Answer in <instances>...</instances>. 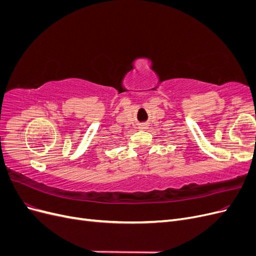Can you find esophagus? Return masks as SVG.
<instances>
[{
	"mask_svg": "<svg viewBox=\"0 0 256 256\" xmlns=\"http://www.w3.org/2000/svg\"><path fill=\"white\" fill-rule=\"evenodd\" d=\"M138 128H140L141 130H145V129H147L146 125H140V126H138Z\"/></svg>",
	"mask_w": 256,
	"mask_h": 256,
	"instance_id": "34e87169",
	"label": "esophagus"
}]
</instances>
